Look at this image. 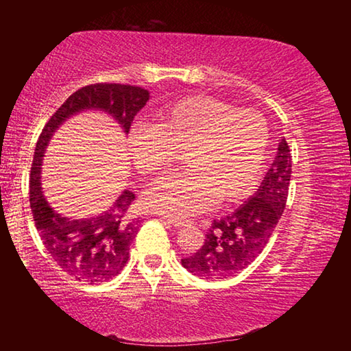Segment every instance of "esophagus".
Wrapping results in <instances>:
<instances>
[{
	"instance_id": "obj_1",
	"label": "esophagus",
	"mask_w": 351,
	"mask_h": 351,
	"mask_svg": "<svg viewBox=\"0 0 351 351\" xmlns=\"http://www.w3.org/2000/svg\"><path fill=\"white\" fill-rule=\"evenodd\" d=\"M165 223H169V224H171V226H175V228H181V226H186V224H189L190 221L189 219H186V218H180V217H164L162 218Z\"/></svg>"
}]
</instances>
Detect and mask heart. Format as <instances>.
Listing matches in <instances>:
<instances>
[{"label":"heart","mask_w":351,"mask_h":351,"mask_svg":"<svg viewBox=\"0 0 351 351\" xmlns=\"http://www.w3.org/2000/svg\"><path fill=\"white\" fill-rule=\"evenodd\" d=\"M269 130L255 110L206 96L167 104L154 123H139L128 134L130 158L141 173L154 175L184 150L187 170L162 176L145 189L148 209L175 217L209 210L217 198L234 203L251 192L263 170Z\"/></svg>","instance_id":"b5f03b06"}]
</instances>
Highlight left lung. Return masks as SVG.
Listing matches in <instances>:
<instances>
[{
    "label": "left lung",
    "mask_w": 351,
    "mask_h": 351,
    "mask_svg": "<svg viewBox=\"0 0 351 351\" xmlns=\"http://www.w3.org/2000/svg\"><path fill=\"white\" fill-rule=\"evenodd\" d=\"M289 180L291 153L283 138L257 193L229 215L213 219L204 245L193 255L181 258L184 268L193 276L213 280L239 274L251 265L268 245L282 217Z\"/></svg>",
    "instance_id": "left-lung-1"
}]
</instances>
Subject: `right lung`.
Returning a JSON list of instances; mask_svg holds the SVG:
<instances>
[{
	"mask_svg": "<svg viewBox=\"0 0 351 351\" xmlns=\"http://www.w3.org/2000/svg\"><path fill=\"white\" fill-rule=\"evenodd\" d=\"M150 93L141 86L96 83L71 94L41 132L31 169V209L43 245L60 268L75 280L106 282L117 276L128 261L130 246L139 230V219L128 215L134 193L123 190L108 210L96 217L73 219L57 213L41 190V162L56 130L71 116L85 110L110 114L128 134L134 116L144 108Z\"/></svg>",
	"mask_w": 351,
	"mask_h": 351,
	"instance_id": "add662e5",
	"label": "right lung"
}]
</instances>
